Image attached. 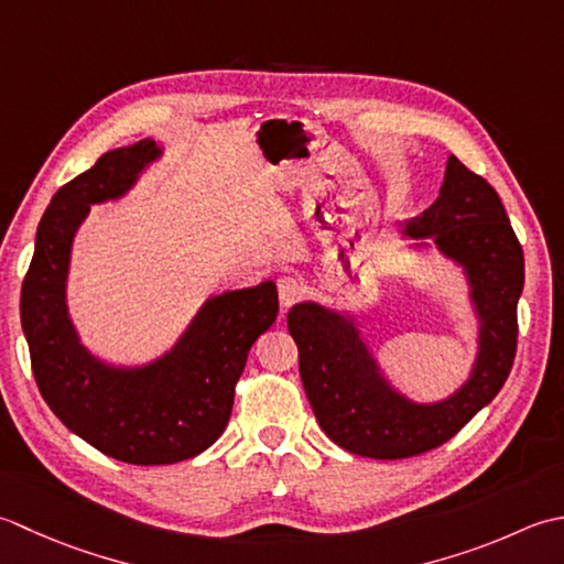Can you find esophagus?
Returning <instances> with one entry per match:
<instances>
[{"label": "esophagus", "instance_id": "1", "mask_svg": "<svg viewBox=\"0 0 564 564\" xmlns=\"http://www.w3.org/2000/svg\"><path fill=\"white\" fill-rule=\"evenodd\" d=\"M278 294H280V304L284 308H290L299 302V299H302L304 286L296 278H292V274H284V278L278 280Z\"/></svg>", "mask_w": 564, "mask_h": 564}]
</instances>
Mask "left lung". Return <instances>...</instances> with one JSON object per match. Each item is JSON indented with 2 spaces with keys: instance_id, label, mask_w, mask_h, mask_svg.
<instances>
[{
  "instance_id": "1",
  "label": "left lung",
  "mask_w": 564,
  "mask_h": 564,
  "mask_svg": "<svg viewBox=\"0 0 564 564\" xmlns=\"http://www.w3.org/2000/svg\"><path fill=\"white\" fill-rule=\"evenodd\" d=\"M409 238H433L463 265L479 316V352L467 382L438 404L401 397L379 372L352 318L321 304L290 308L286 328L299 348V375L318 426L348 453L404 459L451 441L507 382L519 343L516 306L523 292V250L499 194L455 155L441 197L401 226Z\"/></svg>"
}]
</instances>
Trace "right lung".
<instances>
[{
  "label": "right lung",
  "mask_w": 564,
  "mask_h": 564,
  "mask_svg": "<svg viewBox=\"0 0 564 564\" xmlns=\"http://www.w3.org/2000/svg\"><path fill=\"white\" fill-rule=\"evenodd\" d=\"M158 155L145 138L57 189L21 284V328L45 404L91 447L129 465L182 463L216 443L252 343L280 312L274 282L212 296L175 348L143 367H111L79 343L65 304L77 226L89 204L121 197Z\"/></svg>",
  "instance_id": "add662e5"
}]
</instances>
